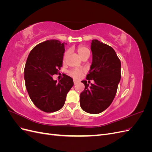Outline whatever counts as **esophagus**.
Listing matches in <instances>:
<instances>
[{
    "label": "esophagus",
    "instance_id": "1",
    "mask_svg": "<svg viewBox=\"0 0 152 152\" xmlns=\"http://www.w3.org/2000/svg\"><path fill=\"white\" fill-rule=\"evenodd\" d=\"M77 82H78V81L77 80H73V84H76L77 83Z\"/></svg>",
    "mask_w": 152,
    "mask_h": 152
}]
</instances>
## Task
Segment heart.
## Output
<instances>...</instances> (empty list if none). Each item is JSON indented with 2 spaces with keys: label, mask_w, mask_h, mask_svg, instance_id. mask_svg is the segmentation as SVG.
I'll list each match as a JSON object with an SVG mask.
<instances>
[{
  "label": "heart",
  "mask_w": 152,
  "mask_h": 152,
  "mask_svg": "<svg viewBox=\"0 0 152 152\" xmlns=\"http://www.w3.org/2000/svg\"><path fill=\"white\" fill-rule=\"evenodd\" d=\"M77 53H78V54H79L80 58L84 56V55H86L87 54H90L89 50L87 48L84 47V46H80L78 48H77ZM68 54H69L68 51H66L65 53V54H64V59H65L66 58ZM82 73H83V70H80V69H73V70H72L70 72V74L74 78H76V79H79L80 77H81Z\"/></svg>",
  "instance_id": "obj_1"
}]
</instances>
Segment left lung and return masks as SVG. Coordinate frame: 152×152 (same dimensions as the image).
<instances>
[{"mask_svg": "<svg viewBox=\"0 0 152 152\" xmlns=\"http://www.w3.org/2000/svg\"><path fill=\"white\" fill-rule=\"evenodd\" d=\"M91 49L93 60L87 80L94 83H87L80 95V105L87 113L97 114L103 112L111 104L115 96L121 79V63L114 49L107 44L94 39Z\"/></svg>", "mask_w": 152, "mask_h": 152, "instance_id": "8db88e82", "label": "left lung"}]
</instances>
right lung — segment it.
Masks as SVG:
<instances>
[{
    "mask_svg": "<svg viewBox=\"0 0 152 152\" xmlns=\"http://www.w3.org/2000/svg\"><path fill=\"white\" fill-rule=\"evenodd\" d=\"M65 42L49 40L37 45L26 59L24 70L25 86L30 98L37 107L50 113L60 110L66 94L73 86L66 75L59 82L53 79L63 65Z\"/></svg>",
    "mask_w": 152,
    "mask_h": 152,
    "instance_id": "1",
    "label": "right lung"
}]
</instances>
